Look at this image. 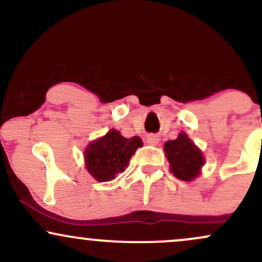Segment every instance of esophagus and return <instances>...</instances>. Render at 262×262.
Segmentation results:
<instances>
[{"mask_svg": "<svg viewBox=\"0 0 262 262\" xmlns=\"http://www.w3.org/2000/svg\"><path fill=\"white\" fill-rule=\"evenodd\" d=\"M146 141H148V144H150V145H156L159 143V138L154 134H150L146 137Z\"/></svg>", "mask_w": 262, "mask_h": 262, "instance_id": "34e87169", "label": "esophagus"}]
</instances>
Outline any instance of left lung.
Segmentation results:
<instances>
[{
  "label": "left lung",
  "mask_w": 262,
  "mask_h": 262,
  "mask_svg": "<svg viewBox=\"0 0 262 262\" xmlns=\"http://www.w3.org/2000/svg\"><path fill=\"white\" fill-rule=\"evenodd\" d=\"M164 150L175 177L191 181L198 176L204 164L203 155L185 133L180 134L175 140L166 141Z\"/></svg>",
  "instance_id": "1"
}]
</instances>
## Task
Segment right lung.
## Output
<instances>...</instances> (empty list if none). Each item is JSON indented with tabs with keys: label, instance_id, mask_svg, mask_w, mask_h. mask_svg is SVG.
I'll use <instances>...</instances> for the list:
<instances>
[{
	"label": "right lung",
	"instance_id": "1",
	"mask_svg": "<svg viewBox=\"0 0 262 262\" xmlns=\"http://www.w3.org/2000/svg\"><path fill=\"white\" fill-rule=\"evenodd\" d=\"M141 145L143 141L139 137L127 139L118 130L111 129L85 150L87 171L97 181H111L125 170L135 150Z\"/></svg>",
	"mask_w": 262,
	"mask_h": 262
}]
</instances>
